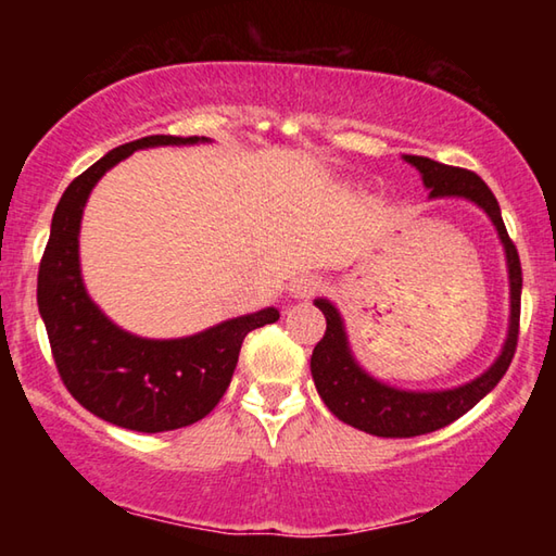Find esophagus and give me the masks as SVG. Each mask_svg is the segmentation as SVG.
<instances>
[{"instance_id": "esophagus-1", "label": "esophagus", "mask_w": 556, "mask_h": 556, "mask_svg": "<svg viewBox=\"0 0 556 556\" xmlns=\"http://www.w3.org/2000/svg\"><path fill=\"white\" fill-rule=\"evenodd\" d=\"M321 291V279L314 275H301L296 279H291L289 285V294L294 299H312Z\"/></svg>"}]
</instances>
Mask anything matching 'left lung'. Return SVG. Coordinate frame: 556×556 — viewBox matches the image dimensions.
I'll return each instance as SVG.
<instances>
[{"label":"left lung","mask_w":556,"mask_h":556,"mask_svg":"<svg viewBox=\"0 0 556 556\" xmlns=\"http://www.w3.org/2000/svg\"><path fill=\"white\" fill-rule=\"evenodd\" d=\"M421 174V181L429 188V199H466L483 208L488 218L495 225L497 238H501L507 260V279H510V324H507V338L501 355L483 375L476 380L451 390H431V392H412L390 388L372 375L365 372L351 353L348 345L343 318L338 308L328 299H316L314 304L326 316V333L316 343L312 355V375L316 390L328 409L338 419L372 437L388 439H407L437 431L451 425L458 417L476 407L488 392H491L505 370L510 368L517 331H520V294H522V269L520 257L505 230L501 205L485 181L473 172L458 166L439 164L427 156H404Z\"/></svg>","instance_id":"8db88e82"}]
</instances>
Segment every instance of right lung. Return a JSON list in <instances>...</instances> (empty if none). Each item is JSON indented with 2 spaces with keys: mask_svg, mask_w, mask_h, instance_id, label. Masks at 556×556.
Wrapping results in <instances>:
<instances>
[{
  "mask_svg": "<svg viewBox=\"0 0 556 556\" xmlns=\"http://www.w3.org/2000/svg\"><path fill=\"white\" fill-rule=\"evenodd\" d=\"M199 142L208 137H142L73 178L55 205L39 267L36 301L63 384L96 417L144 434L195 425L211 414L232 380L244 336L279 318L277 308L267 306L195 336L152 341L122 331L88 296L78 232L92 186L137 149Z\"/></svg>",
  "mask_w": 556,
  "mask_h": 556,
  "instance_id": "right-lung-1",
  "label": "right lung"
}]
</instances>
